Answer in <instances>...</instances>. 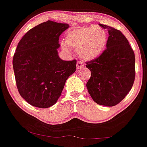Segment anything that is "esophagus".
<instances>
[{
	"mask_svg": "<svg viewBox=\"0 0 147 147\" xmlns=\"http://www.w3.org/2000/svg\"><path fill=\"white\" fill-rule=\"evenodd\" d=\"M84 67V64L83 63L82 61H78L77 63V69L79 70V69L83 68Z\"/></svg>",
	"mask_w": 147,
	"mask_h": 147,
	"instance_id": "obj_1",
	"label": "esophagus"
}]
</instances>
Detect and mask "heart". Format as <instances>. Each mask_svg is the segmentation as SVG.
Returning <instances> with one entry per match:
<instances>
[{
  "label": "heart",
  "mask_w": 147,
  "mask_h": 147,
  "mask_svg": "<svg viewBox=\"0 0 147 147\" xmlns=\"http://www.w3.org/2000/svg\"><path fill=\"white\" fill-rule=\"evenodd\" d=\"M66 44L62 45L63 51L68 52L71 47L86 60L98 58L105 50L107 34L99 26H89L72 31L66 35Z\"/></svg>",
  "instance_id": "1"
}]
</instances>
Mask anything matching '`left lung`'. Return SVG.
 <instances>
[{
    "label": "left lung",
    "instance_id": "1",
    "mask_svg": "<svg viewBox=\"0 0 147 147\" xmlns=\"http://www.w3.org/2000/svg\"><path fill=\"white\" fill-rule=\"evenodd\" d=\"M109 33L107 49L96 59L86 62L91 77L86 86L94 101L112 107L124 99L135 79V55L119 30L99 24Z\"/></svg>",
    "mask_w": 147,
    "mask_h": 147
}]
</instances>
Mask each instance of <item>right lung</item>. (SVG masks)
I'll use <instances>...</instances> for the list:
<instances>
[{
  "label": "right lung",
  "mask_w": 147,
  "mask_h": 147,
  "mask_svg": "<svg viewBox=\"0 0 147 147\" xmlns=\"http://www.w3.org/2000/svg\"><path fill=\"white\" fill-rule=\"evenodd\" d=\"M69 24L51 20L30 29L17 46L13 58L16 86L20 96L40 108L53 105L67 79L76 70L77 61L58 55L60 35Z\"/></svg>",
  "instance_id": "right-lung-1"
}]
</instances>
